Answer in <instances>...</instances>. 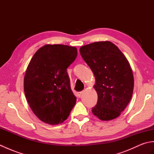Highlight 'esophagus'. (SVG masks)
<instances>
[{"mask_svg":"<svg viewBox=\"0 0 154 154\" xmlns=\"http://www.w3.org/2000/svg\"><path fill=\"white\" fill-rule=\"evenodd\" d=\"M83 93V91H81V92H79L77 94H78V96H79V97H81V95H82V94Z\"/></svg>","mask_w":154,"mask_h":154,"instance_id":"34e87169","label":"esophagus"}]
</instances>
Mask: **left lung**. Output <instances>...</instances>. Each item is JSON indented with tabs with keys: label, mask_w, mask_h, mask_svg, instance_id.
I'll return each instance as SVG.
<instances>
[{
	"label": "left lung",
	"mask_w": 154,
	"mask_h": 154,
	"mask_svg": "<svg viewBox=\"0 0 154 154\" xmlns=\"http://www.w3.org/2000/svg\"><path fill=\"white\" fill-rule=\"evenodd\" d=\"M81 55L95 77L93 86L98 95L92 112L98 119H116L131 100L134 75L128 61L116 45L97 42L81 47Z\"/></svg>",
	"instance_id": "left-lung-1"
}]
</instances>
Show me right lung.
<instances>
[{"instance_id":"obj_1","label":"right lung","mask_w":154,"mask_h":154,"mask_svg":"<svg viewBox=\"0 0 154 154\" xmlns=\"http://www.w3.org/2000/svg\"><path fill=\"white\" fill-rule=\"evenodd\" d=\"M77 55L75 47L47 44L38 50L28 65L25 95L32 112L44 123L64 122L76 103L67 68Z\"/></svg>"}]
</instances>
